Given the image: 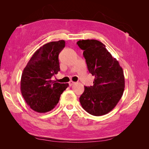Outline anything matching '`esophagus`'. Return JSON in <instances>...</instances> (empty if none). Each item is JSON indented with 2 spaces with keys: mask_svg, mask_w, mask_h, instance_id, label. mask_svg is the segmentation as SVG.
<instances>
[{
  "mask_svg": "<svg viewBox=\"0 0 149 149\" xmlns=\"http://www.w3.org/2000/svg\"><path fill=\"white\" fill-rule=\"evenodd\" d=\"M74 83H75V82H73V81H70L69 82L70 86H73Z\"/></svg>",
  "mask_w": 149,
  "mask_h": 149,
  "instance_id": "esophagus-1",
  "label": "esophagus"
}]
</instances>
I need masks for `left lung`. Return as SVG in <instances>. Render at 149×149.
<instances>
[{
	"label": "left lung",
	"instance_id": "1",
	"mask_svg": "<svg viewBox=\"0 0 149 149\" xmlns=\"http://www.w3.org/2000/svg\"><path fill=\"white\" fill-rule=\"evenodd\" d=\"M77 44L84 50L89 72L94 76L93 86L84 87L79 97L81 105L90 114L105 115L114 109L123 96L125 87L123 70L101 42L82 40Z\"/></svg>",
	"mask_w": 149,
	"mask_h": 149
}]
</instances>
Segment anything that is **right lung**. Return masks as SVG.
<instances>
[{
  "label": "right lung",
  "instance_id": "right-lung-1",
  "mask_svg": "<svg viewBox=\"0 0 149 149\" xmlns=\"http://www.w3.org/2000/svg\"><path fill=\"white\" fill-rule=\"evenodd\" d=\"M65 46L64 40L45 44L33 53L22 74V95L36 112L45 113L52 111L69 86L68 83L51 80L60 70L58 55Z\"/></svg>",
  "mask_w": 149,
  "mask_h": 149
}]
</instances>
